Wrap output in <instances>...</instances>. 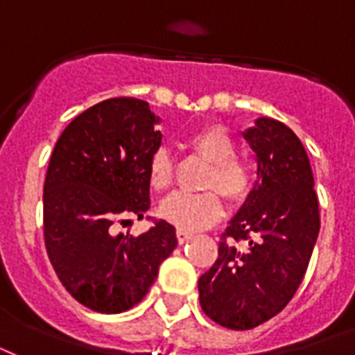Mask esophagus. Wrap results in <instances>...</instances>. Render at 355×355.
Here are the masks:
<instances>
[{
	"label": "esophagus",
	"mask_w": 355,
	"mask_h": 355,
	"mask_svg": "<svg viewBox=\"0 0 355 355\" xmlns=\"http://www.w3.org/2000/svg\"><path fill=\"white\" fill-rule=\"evenodd\" d=\"M191 237H193V234L191 232H186V230H177V239L180 245L188 241V239H191Z\"/></svg>",
	"instance_id": "obj_1"
}]
</instances>
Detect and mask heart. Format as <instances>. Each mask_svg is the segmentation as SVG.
I'll list each match as a JSON object with an SVG mask.
<instances>
[{"label":"heart","mask_w":355,"mask_h":355,"mask_svg":"<svg viewBox=\"0 0 355 355\" xmlns=\"http://www.w3.org/2000/svg\"><path fill=\"white\" fill-rule=\"evenodd\" d=\"M189 150L210 162L205 188L216 191L202 193H175L164 200L160 216L173 227L186 232H197L210 227L223 216V202L217 191L227 199L228 205L239 206L250 197L254 189L252 164L241 156H236V139L221 125H205L189 134L186 139ZM173 160L164 149L156 150L149 162L147 180L153 191L162 193L173 184Z\"/></svg>","instance_id":"1"}]
</instances>
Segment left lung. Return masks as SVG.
Returning a JSON list of instances; mask_svg holds the SVG:
<instances>
[{
  "label": "left lung",
  "instance_id": "obj_1",
  "mask_svg": "<svg viewBox=\"0 0 355 355\" xmlns=\"http://www.w3.org/2000/svg\"><path fill=\"white\" fill-rule=\"evenodd\" d=\"M259 180L199 278L200 308L230 330H250L286 308L304 280L319 236L313 173L297 134L270 118L243 134Z\"/></svg>",
  "mask_w": 355,
  "mask_h": 355
}]
</instances>
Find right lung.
Instances as JSON below:
<instances>
[{"instance_id":"1","label":"right lung","mask_w":355,"mask_h":355,"mask_svg":"<svg viewBox=\"0 0 355 355\" xmlns=\"http://www.w3.org/2000/svg\"><path fill=\"white\" fill-rule=\"evenodd\" d=\"M149 103L114 97L79 114L60 134L44 182V241L66 291L99 313H121L155 284L177 247L164 219L138 237L116 223L149 210L147 169L162 144Z\"/></svg>"}]
</instances>
